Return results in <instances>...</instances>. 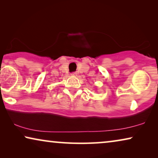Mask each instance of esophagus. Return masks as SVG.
Listing matches in <instances>:
<instances>
[{"instance_id": "34e87169", "label": "esophagus", "mask_w": 158, "mask_h": 158, "mask_svg": "<svg viewBox=\"0 0 158 158\" xmlns=\"http://www.w3.org/2000/svg\"><path fill=\"white\" fill-rule=\"evenodd\" d=\"M71 75H72L73 76H76L77 73H71Z\"/></svg>"}]
</instances>
